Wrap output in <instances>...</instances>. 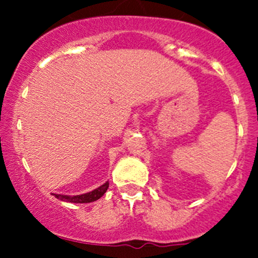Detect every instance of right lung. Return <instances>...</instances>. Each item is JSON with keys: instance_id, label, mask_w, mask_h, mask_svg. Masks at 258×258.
<instances>
[{"instance_id": "obj_1", "label": "right lung", "mask_w": 258, "mask_h": 258, "mask_svg": "<svg viewBox=\"0 0 258 258\" xmlns=\"http://www.w3.org/2000/svg\"><path fill=\"white\" fill-rule=\"evenodd\" d=\"M108 188V181L106 183H103L102 186H100L98 188L93 189L92 192H88V194L83 195H77V196H64V195H54V197H57L61 201L66 202H74V204H88V202H93L96 200L101 199V197L105 195V192Z\"/></svg>"}]
</instances>
